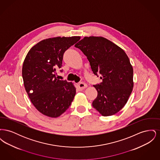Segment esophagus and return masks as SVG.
<instances>
[{
	"label": "esophagus",
	"instance_id": "1",
	"mask_svg": "<svg viewBox=\"0 0 160 160\" xmlns=\"http://www.w3.org/2000/svg\"><path fill=\"white\" fill-rule=\"evenodd\" d=\"M86 87H87V84L84 83H83V82H80V83L77 84V88L80 90H83Z\"/></svg>",
	"mask_w": 160,
	"mask_h": 160
}]
</instances>
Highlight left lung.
I'll use <instances>...</instances> for the list:
<instances>
[{
  "instance_id": "1",
  "label": "left lung",
  "mask_w": 160,
  "mask_h": 160,
  "mask_svg": "<svg viewBox=\"0 0 160 160\" xmlns=\"http://www.w3.org/2000/svg\"><path fill=\"white\" fill-rule=\"evenodd\" d=\"M87 57L93 73L102 82L93 85L98 92L92 106L104 116L119 112L133 88V69L121 48L103 37H84L75 45Z\"/></svg>"
}]
</instances>
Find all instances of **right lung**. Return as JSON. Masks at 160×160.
I'll use <instances>...</instances> for the list:
<instances>
[{
  "mask_svg": "<svg viewBox=\"0 0 160 160\" xmlns=\"http://www.w3.org/2000/svg\"><path fill=\"white\" fill-rule=\"evenodd\" d=\"M80 39H46L32 47L27 54L22 68L24 85L32 103L42 114L57 118L71 106L76 88L71 82L58 79L55 74L56 69L62 66L65 52Z\"/></svg>",
  "mask_w": 160,
  "mask_h": 160,
  "instance_id": "1",
  "label": "right lung"
}]
</instances>
